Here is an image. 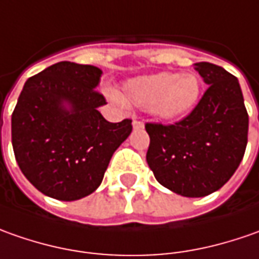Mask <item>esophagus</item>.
Wrapping results in <instances>:
<instances>
[{"instance_id":"34e87169","label":"esophagus","mask_w":259,"mask_h":259,"mask_svg":"<svg viewBox=\"0 0 259 259\" xmlns=\"http://www.w3.org/2000/svg\"><path fill=\"white\" fill-rule=\"evenodd\" d=\"M133 127L135 129H143V121L138 120V119H133Z\"/></svg>"}]
</instances>
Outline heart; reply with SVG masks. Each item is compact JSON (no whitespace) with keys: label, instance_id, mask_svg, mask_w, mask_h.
I'll use <instances>...</instances> for the list:
<instances>
[{"label":"heart","instance_id":"1","mask_svg":"<svg viewBox=\"0 0 259 259\" xmlns=\"http://www.w3.org/2000/svg\"><path fill=\"white\" fill-rule=\"evenodd\" d=\"M202 83L193 73H156L127 80L121 100L150 112L160 119H178L191 112L199 102Z\"/></svg>","mask_w":259,"mask_h":259}]
</instances>
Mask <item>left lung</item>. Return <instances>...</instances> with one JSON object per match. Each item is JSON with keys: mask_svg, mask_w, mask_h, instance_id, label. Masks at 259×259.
Here are the masks:
<instances>
[{"mask_svg": "<svg viewBox=\"0 0 259 259\" xmlns=\"http://www.w3.org/2000/svg\"><path fill=\"white\" fill-rule=\"evenodd\" d=\"M208 84L196 107L175 124L146 123V160L156 181L186 198L221 189L235 174L248 142V113L238 78L212 63H196Z\"/></svg>", "mask_w": 259, "mask_h": 259, "instance_id": "8db88e82", "label": "left lung"}]
</instances>
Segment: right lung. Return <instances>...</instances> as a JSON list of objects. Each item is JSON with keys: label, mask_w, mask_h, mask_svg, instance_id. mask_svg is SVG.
I'll return each mask as SVG.
<instances>
[{"label": "right lung", "mask_w": 259, "mask_h": 259, "mask_svg": "<svg viewBox=\"0 0 259 259\" xmlns=\"http://www.w3.org/2000/svg\"><path fill=\"white\" fill-rule=\"evenodd\" d=\"M102 70L60 61L30 77L11 116L15 160L41 193L77 201L103 181L113 153L132 132V120L110 123L96 87Z\"/></svg>", "instance_id": "right-lung-1"}]
</instances>
